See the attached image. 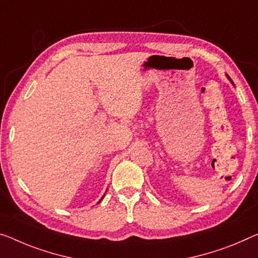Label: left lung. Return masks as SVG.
<instances>
[{
	"label": "left lung",
	"mask_w": 258,
	"mask_h": 258,
	"mask_svg": "<svg viewBox=\"0 0 258 258\" xmlns=\"http://www.w3.org/2000/svg\"><path fill=\"white\" fill-rule=\"evenodd\" d=\"M228 78H229V77H228Z\"/></svg>",
	"instance_id": "obj_1"
}]
</instances>
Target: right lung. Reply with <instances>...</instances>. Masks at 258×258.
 Instances as JSON below:
<instances>
[{"label":"right lung","instance_id":"1","mask_svg":"<svg viewBox=\"0 0 258 258\" xmlns=\"http://www.w3.org/2000/svg\"><path fill=\"white\" fill-rule=\"evenodd\" d=\"M100 201H101V200H100ZM100 201H99V202H100ZM99 202H98V203H99Z\"/></svg>","mask_w":258,"mask_h":258}]
</instances>
